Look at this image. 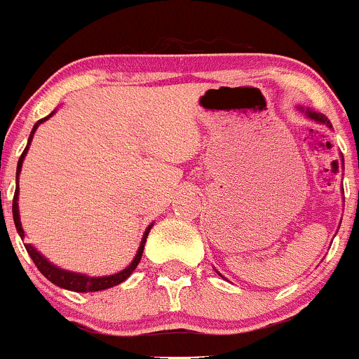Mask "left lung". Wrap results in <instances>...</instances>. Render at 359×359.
Here are the masks:
<instances>
[{
	"label": "left lung",
	"instance_id": "8db88e82",
	"mask_svg": "<svg viewBox=\"0 0 359 359\" xmlns=\"http://www.w3.org/2000/svg\"><path fill=\"white\" fill-rule=\"evenodd\" d=\"M306 114H307V118L314 119V121H318V123H323V125H327L328 128H332L330 121H328V119L325 118V116L321 114V112H314V111H309V109H307V111H306ZM219 274H220V273H219Z\"/></svg>",
	"mask_w": 359,
	"mask_h": 359
}]
</instances>
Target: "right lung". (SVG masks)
Segmentation results:
<instances>
[{
	"label": "right lung",
	"mask_w": 359,
	"mask_h": 359,
	"mask_svg": "<svg viewBox=\"0 0 359 359\" xmlns=\"http://www.w3.org/2000/svg\"><path fill=\"white\" fill-rule=\"evenodd\" d=\"M55 112V111H53ZM52 112V114H53ZM52 114H48L46 118L39 119L38 123L34 125V128H32L31 135H29V140H27V146H25L24 153L20 154L19 158V163H17V187H15V194H13V205H12V212H13V222H15V227H17V233H19L20 238H24V229H22V224H20V215H19V173L20 170H22V161L25 158V154H27V149L29 146H31V140H32V135H34L36 128H38L39 125H41L43 121H46V119L50 118ZM151 227H153V224H151L149 227L146 229V233H144L142 236V241H140V247L137 250L135 253V259L132 260V264H128V267H125L123 271H119V273L116 274H111V276H100V278H92V276H86V274H79V273H71V271H66V269H60V267H57L55 264L50 262L48 259H45V257L41 255V253L38 252L32 245H24L25 250H27V253L31 255L32 262L36 264V267L39 269V273L43 274V276L46 278V280L52 281L53 285H57V287L60 288H66V290H71V292H99V290H106V288H111V287H116V285L123 283V281L126 280V278L130 276V274L135 271V267L139 266L140 259H142V252H144V245H146V240H147V234H149Z\"/></svg>",
	"instance_id": "right-lung-1"
}]
</instances>
